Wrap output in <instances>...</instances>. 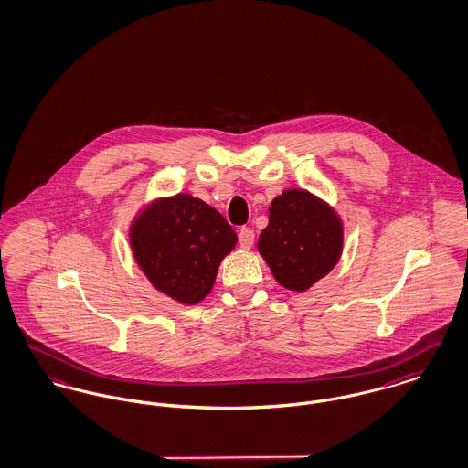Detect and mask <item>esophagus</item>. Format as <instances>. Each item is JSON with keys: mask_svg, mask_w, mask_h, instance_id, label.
<instances>
[{"mask_svg": "<svg viewBox=\"0 0 468 468\" xmlns=\"http://www.w3.org/2000/svg\"><path fill=\"white\" fill-rule=\"evenodd\" d=\"M238 239H239V247L249 250L252 245H254V230L249 229V227H243L239 229V234H238Z\"/></svg>", "mask_w": 468, "mask_h": 468, "instance_id": "1", "label": "esophagus"}]
</instances>
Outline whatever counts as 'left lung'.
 Listing matches in <instances>:
<instances>
[{
  "mask_svg": "<svg viewBox=\"0 0 468 468\" xmlns=\"http://www.w3.org/2000/svg\"><path fill=\"white\" fill-rule=\"evenodd\" d=\"M343 229L335 211L302 189H290L270 206L259 252L279 284L305 292L338 262Z\"/></svg>",
  "mask_w": 468,
  "mask_h": 468,
  "instance_id": "8db88e82",
  "label": "left lung"
}]
</instances>
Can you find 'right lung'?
<instances>
[{
	"label": "right lung",
	"mask_w": 468,
	"mask_h": 468,
	"mask_svg": "<svg viewBox=\"0 0 468 468\" xmlns=\"http://www.w3.org/2000/svg\"><path fill=\"white\" fill-rule=\"evenodd\" d=\"M236 241L227 219L191 195L154 204L130 229V245L144 275L182 303L209 295L218 266Z\"/></svg>",
	"instance_id": "1"
}]
</instances>
